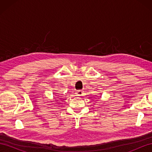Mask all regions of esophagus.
<instances>
[{
    "label": "esophagus",
    "mask_w": 152,
    "mask_h": 152,
    "mask_svg": "<svg viewBox=\"0 0 152 152\" xmlns=\"http://www.w3.org/2000/svg\"><path fill=\"white\" fill-rule=\"evenodd\" d=\"M83 91H82V90H78V91H76V96H80L83 95Z\"/></svg>",
    "instance_id": "esophagus-1"
}]
</instances>
